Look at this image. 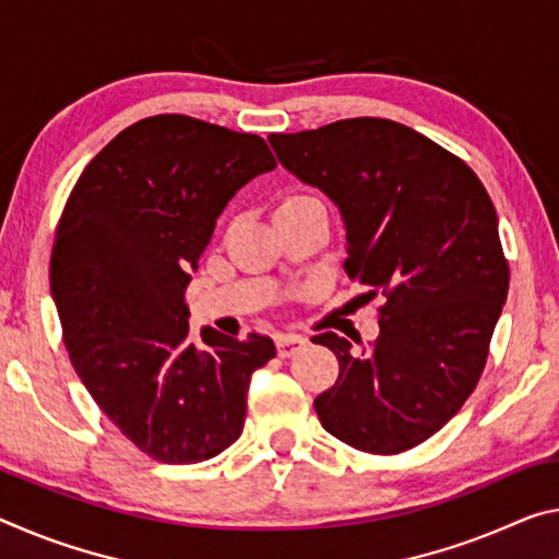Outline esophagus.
<instances>
[{"mask_svg": "<svg viewBox=\"0 0 559 559\" xmlns=\"http://www.w3.org/2000/svg\"><path fill=\"white\" fill-rule=\"evenodd\" d=\"M304 345H306V338H304V335H298V333H281V335H276V348H278V356L281 358L294 356V353H298L300 348H304Z\"/></svg>", "mask_w": 559, "mask_h": 559, "instance_id": "obj_1", "label": "esophagus"}]
</instances>
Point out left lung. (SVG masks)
I'll return each mask as SVG.
<instances>
[{
    "mask_svg": "<svg viewBox=\"0 0 559 559\" xmlns=\"http://www.w3.org/2000/svg\"><path fill=\"white\" fill-rule=\"evenodd\" d=\"M281 166L338 209L350 278L383 294L373 348L338 333L341 373L313 401L323 428L393 455L438 432L475 391L508 298L498 214L473 168L388 119H343L271 134Z\"/></svg>",
    "mask_w": 559,
    "mask_h": 559,
    "instance_id": "left-lung-1",
    "label": "left lung"
}]
</instances>
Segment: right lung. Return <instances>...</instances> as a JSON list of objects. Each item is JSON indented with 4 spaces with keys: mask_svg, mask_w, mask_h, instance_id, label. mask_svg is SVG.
Returning a JSON list of instances; mask_svg holds the SVG:
<instances>
[{
    "mask_svg": "<svg viewBox=\"0 0 559 559\" xmlns=\"http://www.w3.org/2000/svg\"><path fill=\"white\" fill-rule=\"evenodd\" d=\"M276 158L255 134L158 114L114 136L57 226L51 298L76 376L106 418L162 463L216 457L243 430L251 376L276 345L201 328L186 286L216 218Z\"/></svg>",
    "mask_w": 559,
    "mask_h": 559,
    "instance_id": "add662e5",
    "label": "right lung"
}]
</instances>
